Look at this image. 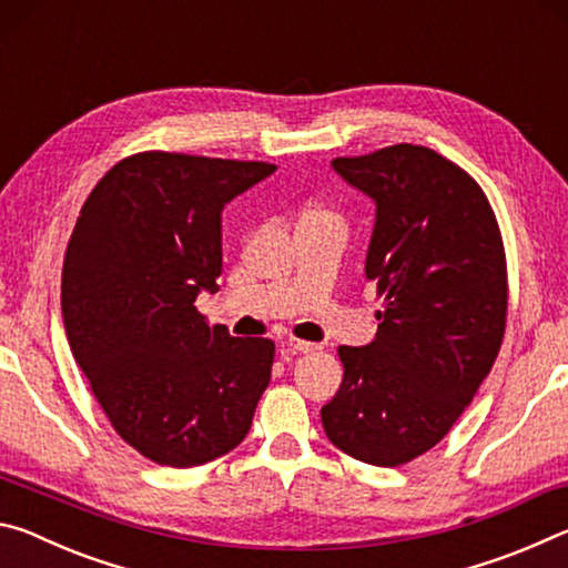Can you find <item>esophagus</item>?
I'll list each match as a JSON object with an SVG mask.
<instances>
[{
	"label": "esophagus",
	"instance_id": "esophagus-1",
	"mask_svg": "<svg viewBox=\"0 0 568 568\" xmlns=\"http://www.w3.org/2000/svg\"><path fill=\"white\" fill-rule=\"evenodd\" d=\"M287 351L291 353H315V351H321V345L305 343V341H287Z\"/></svg>",
	"mask_w": 568,
	"mask_h": 568
}]
</instances>
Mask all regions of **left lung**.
Returning <instances> with one entry per match:
<instances>
[{
  "label": "left lung",
  "mask_w": 568,
  "mask_h": 568,
  "mask_svg": "<svg viewBox=\"0 0 568 568\" xmlns=\"http://www.w3.org/2000/svg\"><path fill=\"white\" fill-rule=\"evenodd\" d=\"M331 165L376 205L365 277L386 307L373 343L338 348L345 373L323 428L363 464L400 466L448 434L501 348V233L476 180L428 148Z\"/></svg>",
  "instance_id": "1"
}]
</instances>
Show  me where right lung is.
Returning a JSON list of instances; mask_svg holds the SVG:
<instances>
[{
  "mask_svg": "<svg viewBox=\"0 0 568 568\" xmlns=\"http://www.w3.org/2000/svg\"><path fill=\"white\" fill-rule=\"evenodd\" d=\"M277 168L142 152L77 217L62 267L64 333L114 430L160 466L190 468L247 436L275 345L197 313L217 293L223 210Z\"/></svg>",
  "mask_w": 568,
  "mask_h": 568,
  "instance_id": "1",
  "label": "right lung"
}]
</instances>
